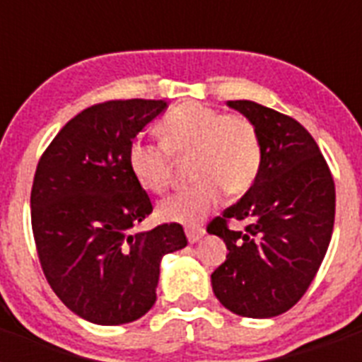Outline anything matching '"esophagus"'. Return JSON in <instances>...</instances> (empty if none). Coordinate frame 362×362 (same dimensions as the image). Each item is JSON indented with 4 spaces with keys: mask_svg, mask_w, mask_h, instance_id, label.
<instances>
[{
    "mask_svg": "<svg viewBox=\"0 0 362 362\" xmlns=\"http://www.w3.org/2000/svg\"><path fill=\"white\" fill-rule=\"evenodd\" d=\"M186 237L189 240V244H195V242H199L204 237V229L203 227H192V229L186 231Z\"/></svg>",
    "mask_w": 362,
    "mask_h": 362,
    "instance_id": "1",
    "label": "esophagus"
}]
</instances>
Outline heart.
<instances>
[{
    "label": "heart",
    "mask_w": 362,
    "mask_h": 362,
    "mask_svg": "<svg viewBox=\"0 0 362 362\" xmlns=\"http://www.w3.org/2000/svg\"><path fill=\"white\" fill-rule=\"evenodd\" d=\"M161 144L135 139L127 150L131 175L150 193L170 184L173 158L192 156V178L197 184L163 199L159 218L195 226L220 204L223 192L242 195L261 169V139L246 116L221 115L201 103H184L158 125Z\"/></svg>",
    "instance_id": "1"
}]
</instances>
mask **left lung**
<instances>
[{
  "label": "left lung",
  "instance_id": "8db88e82",
  "mask_svg": "<svg viewBox=\"0 0 362 362\" xmlns=\"http://www.w3.org/2000/svg\"><path fill=\"white\" fill-rule=\"evenodd\" d=\"M227 107L257 127L263 158L244 197L206 227L229 250L212 272V289L233 314L264 320L293 308L317 274L334 227V180L291 116L244 99ZM229 221H246L245 231Z\"/></svg>",
  "mask_w": 362,
  "mask_h": 362
}]
</instances>
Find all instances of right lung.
Returning a JSON list of instances; mask_svg holds the SVG:
<instances>
[{
    "instance_id": "obj_1",
    "label": "right lung",
    "mask_w": 362,
    "mask_h": 362,
    "mask_svg": "<svg viewBox=\"0 0 362 362\" xmlns=\"http://www.w3.org/2000/svg\"><path fill=\"white\" fill-rule=\"evenodd\" d=\"M165 109L161 99L93 105L62 127L37 165L31 229L42 272L71 312L98 325L146 314L163 255L187 246L180 223L133 233L152 203L127 150Z\"/></svg>"
}]
</instances>
